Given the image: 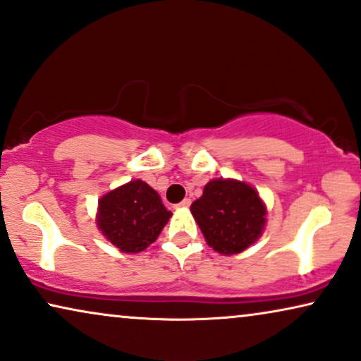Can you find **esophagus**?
I'll return each mask as SVG.
<instances>
[{"mask_svg": "<svg viewBox=\"0 0 361 361\" xmlns=\"http://www.w3.org/2000/svg\"><path fill=\"white\" fill-rule=\"evenodd\" d=\"M190 204H192L190 199H184L180 204L176 205V209H187V207H190Z\"/></svg>", "mask_w": 361, "mask_h": 361, "instance_id": "esophagus-1", "label": "esophagus"}]
</instances>
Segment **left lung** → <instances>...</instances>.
<instances>
[{"label": "left lung", "instance_id": "1", "mask_svg": "<svg viewBox=\"0 0 361 361\" xmlns=\"http://www.w3.org/2000/svg\"><path fill=\"white\" fill-rule=\"evenodd\" d=\"M207 243L221 255L248 248L263 233L266 207L253 187L233 179H215L190 205Z\"/></svg>", "mask_w": 361, "mask_h": 361}]
</instances>
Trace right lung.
<instances>
[{
    "label": "right lung",
    "instance_id": "add662e5",
    "mask_svg": "<svg viewBox=\"0 0 361 361\" xmlns=\"http://www.w3.org/2000/svg\"><path fill=\"white\" fill-rule=\"evenodd\" d=\"M171 212L157 192L142 180H131L98 202V228L116 248L140 253L154 243Z\"/></svg>",
    "mask_w": 361,
    "mask_h": 361
}]
</instances>
